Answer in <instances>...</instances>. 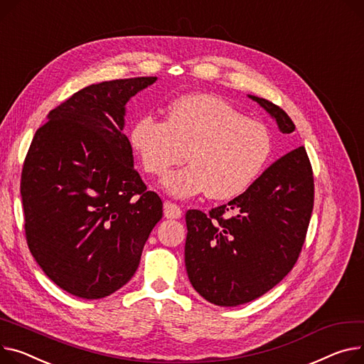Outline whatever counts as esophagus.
<instances>
[{
    "instance_id": "esophagus-1",
    "label": "esophagus",
    "mask_w": 364,
    "mask_h": 364,
    "mask_svg": "<svg viewBox=\"0 0 364 364\" xmlns=\"http://www.w3.org/2000/svg\"><path fill=\"white\" fill-rule=\"evenodd\" d=\"M181 208L173 202H165L164 203V215L165 218H168V220H178V218H181Z\"/></svg>"
}]
</instances>
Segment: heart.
<instances>
[{
    "instance_id": "1",
    "label": "heart",
    "mask_w": 364,
    "mask_h": 364,
    "mask_svg": "<svg viewBox=\"0 0 364 364\" xmlns=\"http://www.w3.org/2000/svg\"><path fill=\"white\" fill-rule=\"evenodd\" d=\"M129 140L143 171L151 176H164L184 158L190 162L162 180L166 193L181 199L203 191L215 200L243 195L272 154L268 129L230 102L205 93L171 102L164 121L140 117Z\"/></svg>"
}]
</instances>
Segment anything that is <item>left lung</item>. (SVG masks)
<instances>
[{"label": "left lung", "mask_w": 364, "mask_h": 364, "mask_svg": "<svg viewBox=\"0 0 364 364\" xmlns=\"http://www.w3.org/2000/svg\"><path fill=\"white\" fill-rule=\"evenodd\" d=\"M284 134L296 126L268 100L249 95ZM314 200L304 146L285 154L227 205L186 213L184 260L193 288L209 303L232 307L268 293L293 269L306 240Z\"/></svg>", "instance_id": "left-lung-1"}]
</instances>
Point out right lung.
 Returning <instances> with one entry per match:
<instances>
[{"instance_id": "right-lung-1", "label": "right lung", "mask_w": 364, "mask_h": 364, "mask_svg": "<svg viewBox=\"0 0 364 364\" xmlns=\"http://www.w3.org/2000/svg\"><path fill=\"white\" fill-rule=\"evenodd\" d=\"M156 82L90 85L48 114L23 164L20 195L29 250L64 291L104 299L134 275L162 218V200L133 166L126 104Z\"/></svg>"}]
</instances>
